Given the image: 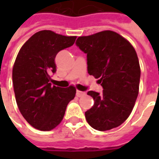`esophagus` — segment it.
Masks as SVG:
<instances>
[{"instance_id": "1", "label": "esophagus", "mask_w": 159, "mask_h": 159, "mask_svg": "<svg viewBox=\"0 0 159 159\" xmlns=\"http://www.w3.org/2000/svg\"><path fill=\"white\" fill-rule=\"evenodd\" d=\"M76 96L77 97H82L83 96L84 94H85V93L84 92H83V91H79V90H76Z\"/></svg>"}]
</instances>
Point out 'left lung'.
Instances as JSON below:
<instances>
[{
    "instance_id": "8db88e82",
    "label": "left lung",
    "mask_w": 159,
    "mask_h": 159,
    "mask_svg": "<svg viewBox=\"0 0 159 159\" xmlns=\"http://www.w3.org/2000/svg\"><path fill=\"white\" fill-rule=\"evenodd\" d=\"M76 45L87 54L89 74L103 88L101 93L88 92L94 104L85 112L87 122L100 131L118 127L130 115L139 93L140 68L135 50L111 30L80 36Z\"/></svg>"
}]
</instances>
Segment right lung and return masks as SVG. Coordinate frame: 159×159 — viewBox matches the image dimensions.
<instances>
[{"label": "right lung", "mask_w": 159, "mask_h": 159, "mask_svg": "<svg viewBox=\"0 0 159 159\" xmlns=\"http://www.w3.org/2000/svg\"><path fill=\"white\" fill-rule=\"evenodd\" d=\"M76 36H66L51 30L34 34L22 46L12 69L16 102L25 119L34 128L49 131L62 121L76 89L52 86L57 53L74 44Z\"/></svg>", "instance_id": "right-lung-1"}]
</instances>
